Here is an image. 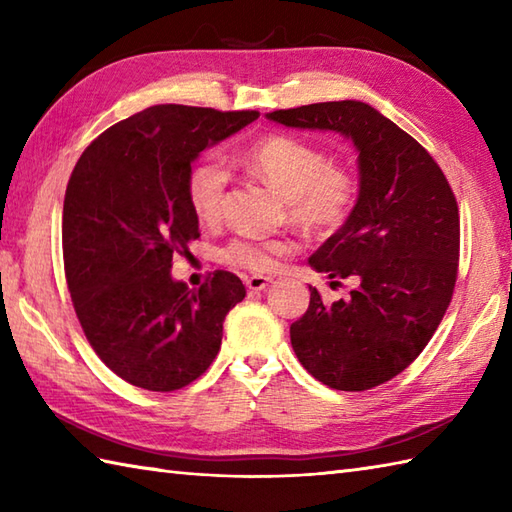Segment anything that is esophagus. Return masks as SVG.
<instances>
[{"label":"esophagus","instance_id":"34e87169","mask_svg":"<svg viewBox=\"0 0 512 512\" xmlns=\"http://www.w3.org/2000/svg\"><path fill=\"white\" fill-rule=\"evenodd\" d=\"M270 284V277H264V275H253V277H246V288L248 290H264L266 286Z\"/></svg>","mask_w":512,"mask_h":512}]
</instances>
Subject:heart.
Returning <instances> with one entry per match:
<instances>
[{
    "mask_svg": "<svg viewBox=\"0 0 512 512\" xmlns=\"http://www.w3.org/2000/svg\"><path fill=\"white\" fill-rule=\"evenodd\" d=\"M244 162L286 198L292 222L314 233L341 228L358 202L354 171L332 165L328 154L308 140L273 134L259 138L244 151ZM228 171L215 156L195 160L187 173V200L200 222L220 220ZM295 250L290 237L237 235L222 248V262L248 273H270L279 259Z\"/></svg>",
    "mask_w": 512,
    "mask_h": 512,
    "instance_id": "b5f03b06",
    "label": "heart"
}]
</instances>
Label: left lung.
I'll use <instances>...</instances> for the list:
<instances>
[{
    "mask_svg": "<svg viewBox=\"0 0 512 512\" xmlns=\"http://www.w3.org/2000/svg\"><path fill=\"white\" fill-rule=\"evenodd\" d=\"M286 127L339 132L358 151V202L310 257L350 297L310 306L290 325L299 363L323 385L365 391L407 369L447 312L460 259V211L438 162L416 138L361 101L266 114Z\"/></svg>",
    "mask_w": 512,
    "mask_h": 512,
    "instance_id": "obj_1",
    "label": "left lung"
}]
</instances>
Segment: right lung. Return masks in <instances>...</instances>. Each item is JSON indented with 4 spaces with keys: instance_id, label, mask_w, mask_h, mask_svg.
Wrapping results in <instances>:
<instances>
[{
    "instance_id": "add662e5",
    "label": "right lung",
    "mask_w": 512,
    "mask_h": 512,
    "mask_svg": "<svg viewBox=\"0 0 512 512\" xmlns=\"http://www.w3.org/2000/svg\"><path fill=\"white\" fill-rule=\"evenodd\" d=\"M257 116L154 105L105 129L76 162L63 200L65 281L85 339L129 385L182 389L220 352L244 284L215 270L191 290L169 270L200 237L191 162Z\"/></svg>"
}]
</instances>
